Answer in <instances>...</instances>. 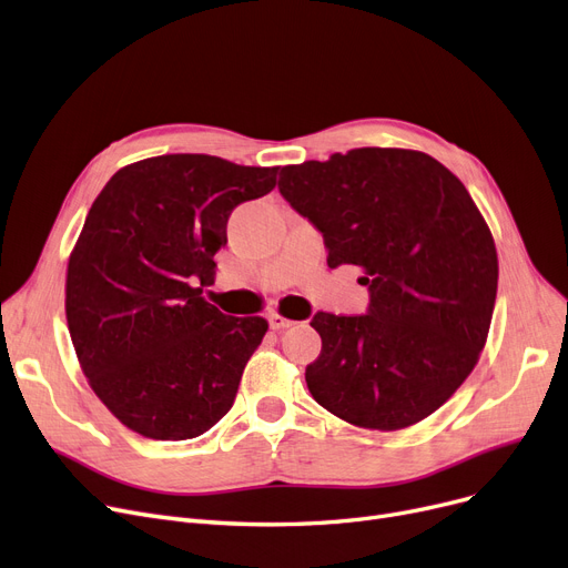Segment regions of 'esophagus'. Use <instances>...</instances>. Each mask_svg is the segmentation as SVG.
<instances>
[{
  "label": "esophagus",
  "instance_id": "1",
  "mask_svg": "<svg viewBox=\"0 0 568 568\" xmlns=\"http://www.w3.org/2000/svg\"><path fill=\"white\" fill-rule=\"evenodd\" d=\"M270 328H273V331H284V328H291L293 326V323L295 321H291V318H286V316H282V314H270Z\"/></svg>",
  "mask_w": 568,
  "mask_h": 568
}]
</instances>
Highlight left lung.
Returning <instances> with one entry per match:
<instances>
[{
  "mask_svg": "<svg viewBox=\"0 0 568 568\" xmlns=\"http://www.w3.org/2000/svg\"><path fill=\"white\" fill-rule=\"evenodd\" d=\"M280 192L328 265H358L369 288L367 314H314L312 397L365 429L435 414L478 363L497 298L495 240L465 184L425 152L358 148L284 166Z\"/></svg>",
  "mask_w": 568,
  "mask_h": 568,
  "instance_id": "8db88e82",
  "label": "left lung"
}]
</instances>
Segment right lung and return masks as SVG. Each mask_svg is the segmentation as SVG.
Returning a JSON list of instances; mask_svg holds the SVG:
<instances>
[{"label":"right lung","mask_w":568,"mask_h":568,"mask_svg":"<svg viewBox=\"0 0 568 568\" xmlns=\"http://www.w3.org/2000/svg\"><path fill=\"white\" fill-rule=\"evenodd\" d=\"M277 169L161 154L120 169L92 203L67 265V323L80 367L122 425L156 442L220 423L258 348L263 316L203 298L231 212Z\"/></svg>","instance_id":"obj_1"}]
</instances>
